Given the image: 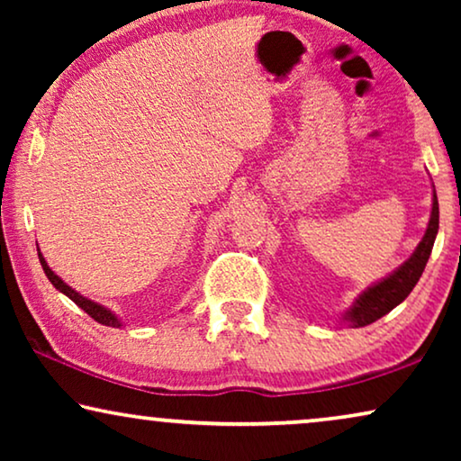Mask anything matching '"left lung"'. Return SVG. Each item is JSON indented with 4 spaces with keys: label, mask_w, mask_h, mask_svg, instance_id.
Wrapping results in <instances>:
<instances>
[{
    "label": "left lung",
    "mask_w": 461,
    "mask_h": 461,
    "mask_svg": "<svg viewBox=\"0 0 461 461\" xmlns=\"http://www.w3.org/2000/svg\"><path fill=\"white\" fill-rule=\"evenodd\" d=\"M438 232V199L437 193L432 194V213L430 222H428L426 235L421 239L418 248H415L413 256L409 260L394 270L393 275L386 279L371 285L367 292H363L355 300L348 311H346L344 319L348 321L352 327H365L374 321L382 319L384 314H388L394 306H399L402 300L411 294L415 283L420 281L421 273H424L428 258H430L434 239Z\"/></svg>",
    "instance_id": "left-lung-1"
}]
</instances>
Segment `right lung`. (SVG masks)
<instances>
[{
    "label": "right lung",
    "mask_w": 461,
    "mask_h": 461,
    "mask_svg": "<svg viewBox=\"0 0 461 461\" xmlns=\"http://www.w3.org/2000/svg\"><path fill=\"white\" fill-rule=\"evenodd\" d=\"M37 254H40V262H41V268H43V273H46V276L50 279V283H52V285L59 289V292H62L65 295H68V298H71L75 304H77L81 311H86L87 314H90V317L94 319V321H98V323H103V325H106V327H122V321H119L115 314H113L109 308H104V306H100V304H96V302H92V300H87V298H84V295L81 294H77L75 292V289H71L67 285L65 281L60 279L59 275H54V270L48 267V262H46V258L41 256V251L37 249Z\"/></svg>",
    "instance_id": "right-lung-1"
}]
</instances>
